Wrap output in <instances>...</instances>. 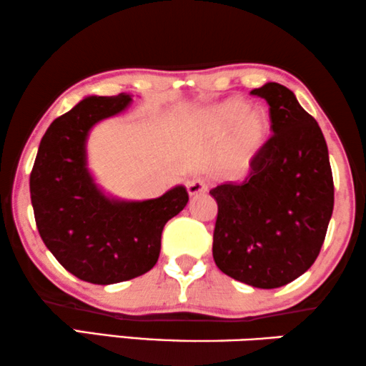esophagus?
<instances>
[{
    "instance_id": "34e87169",
    "label": "esophagus",
    "mask_w": 366,
    "mask_h": 366,
    "mask_svg": "<svg viewBox=\"0 0 366 366\" xmlns=\"http://www.w3.org/2000/svg\"><path fill=\"white\" fill-rule=\"evenodd\" d=\"M187 189H188L189 196H198L201 193H204L206 189H208V187H206V183L203 182V179L192 178L187 182Z\"/></svg>"
}]
</instances>
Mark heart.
<instances>
[{"label":"heart","mask_w":366,"mask_h":366,"mask_svg":"<svg viewBox=\"0 0 366 366\" xmlns=\"http://www.w3.org/2000/svg\"><path fill=\"white\" fill-rule=\"evenodd\" d=\"M211 125L218 132L232 129L229 163L237 172H246L266 144L269 122L261 110H247L242 100L229 99L211 110Z\"/></svg>","instance_id":"b5f03b06"}]
</instances>
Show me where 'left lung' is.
<instances>
[{
	"mask_svg": "<svg viewBox=\"0 0 366 366\" xmlns=\"http://www.w3.org/2000/svg\"><path fill=\"white\" fill-rule=\"evenodd\" d=\"M251 94L269 104L274 135L244 182L209 192L218 203L213 257L229 277L275 289L309 271L319 256L333 211V178L324 134L294 92L267 82Z\"/></svg>",
	"mask_w": 366,
	"mask_h": 366,
	"instance_id": "obj_1",
	"label": "left lung"
}]
</instances>
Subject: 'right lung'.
<instances>
[{"label":"right lung","instance_id":"obj_1","mask_svg":"<svg viewBox=\"0 0 366 366\" xmlns=\"http://www.w3.org/2000/svg\"><path fill=\"white\" fill-rule=\"evenodd\" d=\"M130 104L125 92L82 99L46 130L29 178L41 239L66 271L91 284H117L150 271L163 227L188 203L182 184L160 198L127 201L95 183L87 167L89 134Z\"/></svg>","mask_w":366,"mask_h":366}]
</instances>
